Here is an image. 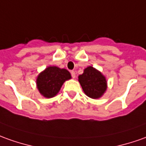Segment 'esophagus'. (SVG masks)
I'll return each mask as SVG.
<instances>
[{"mask_svg":"<svg viewBox=\"0 0 146 146\" xmlns=\"http://www.w3.org/2000/svg\"><path fill=\"white\" fill-rule=\"evenodd\" d=\"M71 76H72V78H75V72L74 71H71Z\"/></svg>","mask_w":146,"mask_h":146,"instance_id":"obj_1","label":"esophagus"}]
</instances>
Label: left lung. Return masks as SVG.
<instances>
[{"instance_id": "obj_1", "label": "left lung", "mask_w": 146, "mask_h": 146, "mask_svg": "<svg viewBox=\"0 0 146 146\" xmlns=\"http://www.w3.org/2000/svg\"><path fill=\"white\" fill-rule=\"evenodd\" d=\"M79 82L84 93L94 99L102 97L107 88L105 76L91 66L84 69L83 74L79 76Z\"/></svg>"}]
</instances>
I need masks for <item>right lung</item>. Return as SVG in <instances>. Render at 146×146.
<instances>
[{
    "label": "right lung",
    "instance_id": "right-lung-1",
    "mask_svg": "<svg viewBox=\"0 0 146 146\" xmlns=\"http://www.w3.org/2000/svg\"><path fill=\"white\" fill-rule=\"evenodd\" d=\"M71 78L70 72L66 69L50 66L37 76V89L45 98H52L59 93L63 83Z\"/></svg>",
    "mask_w": 146,
    "mask_h": 146
}]
</instances>
